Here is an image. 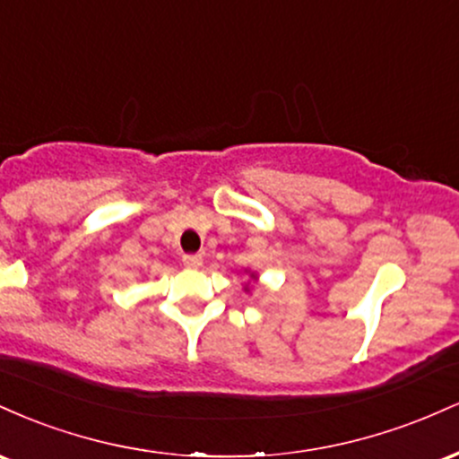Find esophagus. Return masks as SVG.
Here are the masks:
<instances>
[{
    "label": "esophagus",
    "instance_id": "1",
    "mask_svg": "<svg viewBox=\"0 0 459 459\" xmlns=\"http://www.w3.org/2000/svg\"><path fill=\"white\" fill-rule=\"evenodd\" d=\"M183 265L189 267V270H198L203 265V256L200 255H186L183 256Z\"/></svg>",
    "mask_w": 459,
    "mask_h": 459
}]
</instances>
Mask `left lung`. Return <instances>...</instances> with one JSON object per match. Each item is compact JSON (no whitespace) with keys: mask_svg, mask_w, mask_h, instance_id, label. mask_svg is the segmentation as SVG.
<instances>
[{"mask_svg":"<svg viewBox=\"0 0 459 459\" xmlns=\"http://www.w3.org/2000/svg\"><path fill=\"white\" fill-rule=\"evenodd\" d=\"M252 278H256V276H255V273H252ZM246 291H247V287H246Z\"/></svg>","mask_w":459,"mask_h":459,"instance_id":"1","label":"left lung"}]
</instances>
